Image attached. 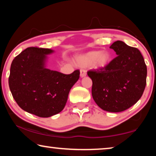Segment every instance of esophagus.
Wrapping results in <instances>:
<instances>
[{"mask_svg": "<svg viewBox=\"0 0 156 156\" xmlns=\"http://www.w3.org/2000/svg\"><path fill=\"white\" fill-rule=\"evenodd\" d=\"M86 75H87V72H86L85 70H83V69H81L80 71V76L81 78L85 77Z\"/></svg>", "mask_w": 156, "mask_h": 156, "instance_id": "esophagus-1", "label": "esophagus"}]
</instances>
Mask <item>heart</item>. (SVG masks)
Listing matches in <instances>:
<instances>
[{
	"mask_svg": "<svg viewBox=\"0 0 156 156\" xmlns=\"http://www.w3.org/2000/svg\"><path fill=\"white\" fill-rule=\"evenodd\" d=\"M111 61V55L107 52L90 51L76 58L78 64L83 66L92 65L96 69H104Z\"/></svg>",
	"mask_w": 156,
	"mask_h": 156,
	"instance_id": "b5f03b06",
	"label": "heart"
}]
</instances>
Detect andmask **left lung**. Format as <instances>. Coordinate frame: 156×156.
<instances>
[{
  "mask_svg": "<svg viewBox=\"0 0 156 156\" xmlns=\"http://www.w3.org/2000/svg\"><path fill=\"white\" fill-rule=\"evenodd\" d=\"M118 56L104 69L90 70L92 95L101 109L121 112L131 107L142 96L146 85L147 68L137 48L117 41L110 46Z\"/></svg>",
  "mask_w": 156,
  "mask_h": 156,
  "instance_id": "8db88e82",
  "label": "left lung"
}]
</instances>
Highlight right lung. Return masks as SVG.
Segmentation results:
<instances>
[{"mask_svg":"<svg viewBox=\"0 0 156 156\" xmlns=\"http://www.w3.org/2000/svg\"><path fill=\"white\" fill-rule=\"evenodd\" d=\"M54 50L31 47L11 64L9 87L13 98L27 112L48 118L63 110L69 93L80 77V71L69 75L46 68L47 55Z\"/></svg>","mask_w":156,"mask_h":156,"instance_id":"right-lung-1","label":"right lung"}]
</instances>
